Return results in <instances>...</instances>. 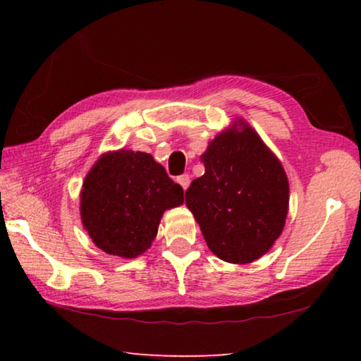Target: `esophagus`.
<instances>
[{"instance_id":"34e87169","label":"esophagus","mask_w":361,"mask_h":361,"mask_svg":"<svg viewBox=\"0 0 361 361\" xmlns=\"http://www.w3.org/2000/svg\"><path fill=\"white\" fill-rule=\"evenodd\" d=\"M176 181H178L180 185H181V188L185 189V191H186L188 186H189V183H191V176H189L188 173H185V175H180L178 178H176Z\"/></svg>"}]
</instances>
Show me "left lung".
Instances as JSON below:
<instances>
[{"instance_id":"left-lung-1","label":"left lung","mask_w":361,"mask_h":361,"mask_svg":"<svg viewBox=\"0 0 361 361\" xmlns=\"http://www.w3.org/2000/svg\"><path fill=\"white\" fill-rule=\"evenodd\" d=\"M234 126L202 156L205 173L186 191L207 245L219 259L247 264L279 239L288 213V180L252 127Z\"/></svg>"}]
</instances>
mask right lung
<instances>
[{"mask_svg": "<svg viewBox=\"0 0 361 361\" xmlns=\"http://www.w3.org/2000/svg\"><path fill=\"white\" fill-rule=\"evenodd\" d=\"M183 200V188L151 154L121 149L102 156L85 176L81 218L103 252L135 258L154 240L162 213Z\"/></svg>", "mask_w": 361, "mask_h": 361, "instance_id": "right-lung-1", "label": "right lung"}]
</instances>
